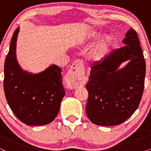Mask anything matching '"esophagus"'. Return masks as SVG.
Listing matches in <instances>:
<instances>
[{"mask_svg": "<svg viewBox=\"0 0 151 151\" xmlns=\"http://www.w3.org/2000/svg\"><path fill=\"white\" fill-rule=\"evenodd\" d=\"M84 74V65L82 62L76 60L72 65L67 76V85L71 89H75L78 86L80 81Z\"/></svg>", "mask_w": 151, "mask_h": 151, "instance_id": "34e87169", "label": "esophagus"}]
</instances>
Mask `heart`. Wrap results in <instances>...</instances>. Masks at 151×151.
Masks as SVG:
<instances>
[{"mask_svg": "<svg viewBox=\"0 0 151 151\" xmlns=\"http://www.w3.org/2000/svg\"><path fill=\"white\" fill-rule=\"evenodd\" d=\"M103 36L102 33L98 30H94L82 38L78 39L76 44L84 45L85 44H93L96 42ZM113 38L111 36H106L99 41L95 45L88 54L90 59L96 63H100L106 58L110 52Z\"/></svg>", "mask_w": 151, "mask_h": 151, "instance_id": "heart-1", "label": "heart"}]
</instances>
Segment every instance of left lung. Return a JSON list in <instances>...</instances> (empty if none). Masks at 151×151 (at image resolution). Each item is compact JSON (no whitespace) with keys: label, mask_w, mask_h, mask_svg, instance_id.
<instances>
[{"label":"left lung","mask_w":151,"mask_h":151,"mask_svg":"<svg viewBox=\"0 0 151 151\" xmlns=\"http://www.w3.org/2000/svg\"><path fill=\"white\" fill-rule=\"evenodd\" d=\"M122 42V47L91 65L86 84L88 92L86 112L96 125L120 124L133 114L141 101L146 63L135 31L129 29ZM125 61L127 65L119 68Z\"/></svg>","instance_id":"1"}]
</instances>
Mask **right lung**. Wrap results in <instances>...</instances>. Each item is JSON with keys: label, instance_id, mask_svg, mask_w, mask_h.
Instances as JSON below:
<instances>
[{"label": "right lung", "instance_id": "add662e5", "mask_svg": "<svg viewBox=\"0 0 151 151\" xmlns=\"http://www.w3.org/2000/svg\"><path fill=\"white\" fill-rule=\"evenodd\" d=\"M20 27L10 42L4 66V91L7 103L16 117L28 126L51 123L57 116L65 91L62 69L51 65L38 73L20 67L16 58Z\"/></svg>", "mask_w": 151, "mask_h": 151}]
</instances>
